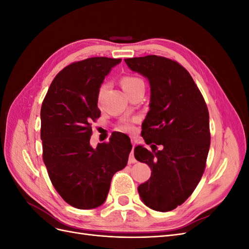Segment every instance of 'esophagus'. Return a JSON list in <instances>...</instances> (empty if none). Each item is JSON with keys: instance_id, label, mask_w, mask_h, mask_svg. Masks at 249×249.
Listing matches in <instances>:
<instances>
[{"instance_id": "1", "label": "esophagus", "mask_w": 249, "mask_h": 249, "mask_svg": "<svg viewBox=\"0 0 249 249\" xmlns=\"http://www.w3.org/2000/svg\"><path fill=\"white\" fill-rule=\"evenodd\" d=\"M132 143H133V149H132V152H131L130 157H129V163L130 164H134V163L137 162V160L135 159V157H134V142L132 141Z\"/></svg>"}]
</instances>
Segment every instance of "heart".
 <instances>
[{
    "instance_id": "heart-1",
    "label": "heart",
    "mask_w": 249,
    "mask_h": 249,
    "mask_svg": "<svg viewBox=\"0 0 249 249\" xmlns=\"http://www.w3.org/2000/svg\"><path fill=\"white\" fill-rule=\"evenodd\" d=\"M120 84H122L123 89L127 93V95L131 94L133 91H135V90L140 87H144V82H143V80L137 76H133V74H125V76L122 77V79H120ZM107 87H108L107 83H104V84H102V86L100 87L99 93H97L99 100L102 99V96L105 93V91H106ZM118 130L123 132H133L134 122L133 120H126V122H124L118 126Z\"/></svg>"
}]
</instances>
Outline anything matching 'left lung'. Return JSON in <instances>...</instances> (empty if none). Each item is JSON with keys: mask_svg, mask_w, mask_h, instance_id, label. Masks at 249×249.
<instances>
[{"mask_svg": "<svg viewBox=\"0 0 249 249\" xmlns=\"http://www.w3.org/2000/svg\"><path fill=\"white\" fill-rule=\"evenodd\" d=\"M124 61L150 85L141 136L153 152L138 145L134 155L152 175L138 192L148 208L168 212L190 196L205 171L211 140L208 107L190 73L177 61L156 55ZM158 145L162 149L156 152Z\"/></svg>", "mask_w": 249, "mask_h": 249, "instance_id": "8db88e82", "label": "left lung"}]
</instances>
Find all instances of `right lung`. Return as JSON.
I'll return each mask as SVG.
<instances>
[{
	"label": "right lung",
	"mask_w": 249,
	"mask_h": 249,
	"mask_svg": "<svg viewBox=\"0 0 249 249\" xmlns=\"http://www.w3.org/2000/svg\"><path fill=\"white\" fill-rule=\"evenodd\" d=\"M120 61L93 57L67 65L53 80L42 102V159L56 191L77 209L103 205L113 176L125 167L132 149L124 134H114L96 148L90 145L91 124L101 116L99 89Z\"/></svg>",
	"instance_id": "1"
}]
</instances>
